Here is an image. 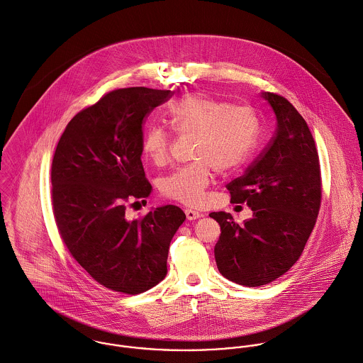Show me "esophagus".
<instances>
[{"label":"esophagus","mask_w":363,"mask_h":363,"mask_svg":"<svg viewBox=\"0 0 363 363\" xmlns=\"http://www.w3.org/2000/svg\"><path fill=\"white\" fill-rule=\"evenodd\" d=\"M185 215H186L188 220H196V218H199L202 216L201 212L194 211V209H185Z\"/></svg>","instance_id":"34e87169"}]
</instances>
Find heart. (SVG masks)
Returning <instances> with one entry per match:
<instances>
[{
  "label": "heart",
  "instance_id": "1",
  "mask_svg": "<svg viewBox=\"0 0 363 363\" xmlns=\"http://www.w3.org/2000/svg\"><path fill=\"white\" fill-rule=\"evenodd\" d=\"M167 115L177 133L195 135L196 161L175 168L162 178L164 196L188 206H198L212 178V169L225 172L244 162L258 145L259 121L247 106L205 94H191L169 104ZM171 133L158 123L145 129L142 148L154 164L168 160Z\"/></svg>",
  "mask_w": 363,
  "mask_h": 363
}]
</instances>
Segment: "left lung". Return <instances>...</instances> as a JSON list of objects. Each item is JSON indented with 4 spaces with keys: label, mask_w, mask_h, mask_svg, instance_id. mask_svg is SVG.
I'll return each mask as SVG.
<instances>
[{
    "label": "left lung",
    "mask_w": 363,
    "mask_h": 363,
    "mask_svg": "<svg viewBox=\"0 0 363 363\" xmlns=\"http://www.w3.org/2000/svg\"><path fill=\"white\" fill-rule=\"evenodd\" d=\"M261 96L272 106L277 132L271 143L225 188L233 203L254 212L242 224L225 212L209 216L220 224L215 258L220 274L242 286L274 282L300 258L321 205V171L313 135L286 98Z\"/></svg>",
    "instance_id": "1"
}]
</instances>
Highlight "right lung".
I'll return each mask as SVG.
<instances>
[{
	"label": "right lung",
	"mask_w": 363,
	"mask_h": 363,
	"mask_svg": "<svg viewBox=\"0 0 363 363\" xmlns=\"http://www.w3.org/2000/svg\"><path fill=\"white\" fill-rule=\"evenodd\" d=\"M169 89H115L79 111L52 162V203L60 237L99 285L139 294L167 275L169 242L186 218L174 205L126 218L151 192L142 164L143 123Z\"/></svg>",
	"instance_id": "add662e5"
}]
</instances>
